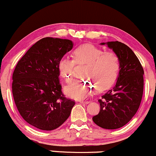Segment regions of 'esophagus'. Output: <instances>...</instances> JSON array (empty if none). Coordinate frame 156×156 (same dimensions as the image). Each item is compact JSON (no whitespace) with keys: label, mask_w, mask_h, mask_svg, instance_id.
Segmentation results:
<instances>
[{"label":"esophagus","mask_w":156,"mask_h":156,"mask_svg":"<svg viewBox=\"0 0 156 156\" xmlns=\"http://www.w3.org/2000/svg\"><path fill=\"white\" fill-rule=\"evenodd\" d=\"M79 103H85V104H88L89 102L88 101H80Z\"/></svg>","instance_id":"34e87169"}]
</instances>
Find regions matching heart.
<instances>
[{
  "instance_id": "1",
  "label": "heart",
  "mask_w": 156,
  "mask_h": 156,
  "mask_svg": "<svg viewBox=\"0 0 156 156\" xmlns=\"http://www.w3.org/2000/svg\"><path fill=\"white\" fill-rule=\"evenodd\" d=\"M73 59L62 58L58 62V69L66 83L73 81L76 64H87L85 78L90 81H77L64 88V94L75 100H82L88 97L95 89L104 91L115 83L119 69L120 62L114 52H104L92 44H82L73 50Z\"/></svg>"
}]
</instances>
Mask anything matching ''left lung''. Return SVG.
Segmentation results:
<instances>
[{
    "instance_id": "left-lung-1",
    "label": "left lung",
    "mask_w": 156,
    "mask_h": 156,
    "mask_svg": "<svg viewBox=\"0 0 156 156\" xmlns=\"http://www.w3.org/2000/svg\"><path fill=\"white\" fill-rule=\"evenodd\" d=\"M101 44H106L118 55L120 69L116 85L98 100L101 109L92 120L105 129H117L126 125L139 108L144 89V69L126 44L118 41Z\"/></svg>"
}]
</instances>
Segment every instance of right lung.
<instances>
[{
	"label": "right lung",
	"mask_w": 156,
	"mask_h": 156,
	"mask_svg": "<svg viewBox=\"0 0 156 156\" xmlns=\"http://www.w3.org/2000/svg\"><path fill=\"white\" fill-rule=\"evenodd\" d=\"M73 47L69 39L45 37L33 44L16 65L14 101L24 120L38 129H56L70 115L75 102L62 94L58 62Z\"/></svg>",
	"instance_id": "1"
}]
</instances>
